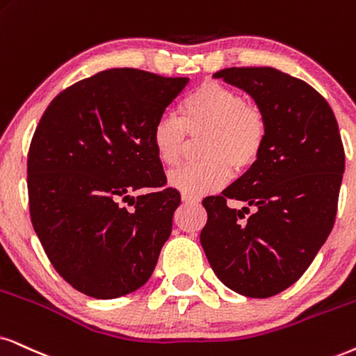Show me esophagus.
<instances>
[{
	"mask_svg": "<svg viewBox=\"0 0 356 356\" xmlns=\"http://www.w3.org/2000/svg\"><path fill=\"white\" fill-rule=\"evenodd\" d=\"M182 202L186 205H195V204H199V199H197V197H192V195H186V193H182Z\"/></svg>",
	"mask_w": 356,
	"mask_h": 356,
	"instance_id": "34e87169",
	"label": "esophagus"
}]
</instances>
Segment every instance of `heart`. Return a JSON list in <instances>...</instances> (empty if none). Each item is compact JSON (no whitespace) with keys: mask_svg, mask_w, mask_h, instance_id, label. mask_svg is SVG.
<instances>
[{"mask_svg":"<svg viewBox=\"0 0 356 356\" xmlns=\"http://www.w3.org/2000/svg\"><path fill=\"white\" fill-rule=\"evenodd\" d=\"M187 134L205 138L200 145L205 161L172 170L168 182L175 191L199 197L222 188L232 168L243 172L258 161L266 139V118L236 90L209 80L186 98L182 118L168 113L156 120L151 141L157 159L164 165L177 164L186 152Z\"/></svg>","mask_w":356,"mask_h":356,"instance_id":"obj_1","label":"heart"}]
</instances>
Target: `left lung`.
Wrapping results in <instances>:
<instances>
[{"label": "left lung", "instance_id": "obj_1", "mask_svg": "<svg viewBox=\"0 0 356 356\" xmlns=\"http://www.w3.org/2000/svg\"><path fill=\"white\" fill-rule=\"evenodd\" d=\"M213 79L253 98L266 139L248 172L204 200L202 248L225 286L271 298L302 276L334 227L345 172L339 124L316 88L273 67H232ZM227 198L247 207L230 209Z\"/></svg>", "mask_w": 356, "mask_h": 356}]
</instances>
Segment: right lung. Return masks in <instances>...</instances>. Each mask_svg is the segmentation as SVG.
Instances as JSON below:
<instances>
[{
    "instance_id": "add662e5",
    "label": "right lung",
    "mask_w": 356,
    "mask_h": 356,
    "mask_svg": "<svg viewBox=\"0 0 356 356\" xmlns=\"http://www.w3.org/2000/svg\"><path fill=\"white\" fill-rule=\"evenodd\" d=\"M187 82L136 69L98 72L58 93L35 128L31 222L56 271L90 298L145 286L169 240L179 192H133L165 184L152 126Z\"/></svg>"
}]
</instances>
